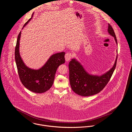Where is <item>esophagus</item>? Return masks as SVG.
<instances>
[{
	"label": "esophagus",
	"instance_id": "1",
	"mask_svg": "<svg viewBox=\"0 0 132 132\" xmlns=\"http://www.w3.org/2000/svg\"><path fill=\"white\" fill-rule=\"evenodd\" d=\"M72 57V54L70 53H67L65 55V58L66 61H69L71 59Z\"/></svg>",
	"mask_w": 132,
	"mask_h": 132
}]
</instances>
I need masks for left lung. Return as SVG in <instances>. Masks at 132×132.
Here are the masks:
<instances>
[{
  "instance_id": "1",
  "label": "left lung",
  "mask_w": 132,
  "mask_h": 132,
  "mask_svg": "<svg viewBox=\"0 0 132 132\" xmlns=\"http://www.w3.org/2000/svg\"><path fill=\"white\" fill-rule=\"evenodd\" d=\"M108 32L113 37L117 44L116 35L111 26L109 24ZM118 52V50H117ZM118 54L112 68L101 75L89 73L76 59L73 58L69 62V80L72 90L82 96H88L96 94L102 91L110 81L117 64Z\"/></svg>"
}]
</instances>
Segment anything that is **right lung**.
I'll use <instances>...</instances> for the list:
<instances>
[{
  "label": "right lung",
  "instance_id": "1",
  "mask_svg": "<svg viewBox=\"0 0 132 132\" xmlns=\"http://www.w3.org/2000/svg\"><path fill=\"white\" fill-rule=\"evenodd\" d=\"M34 13L22 29L31 20ZM21 32V31L18 36L15 49V60L20 81L29 90L35 93H44L48 90L53 85L57 68L65 63V53L62 52L52 55L44 65L38 69L30 68L25 64L20 56V41Z\"/></svg>",
  "mask_w": 132,
  "mask_h": 132
}]
</instances>
